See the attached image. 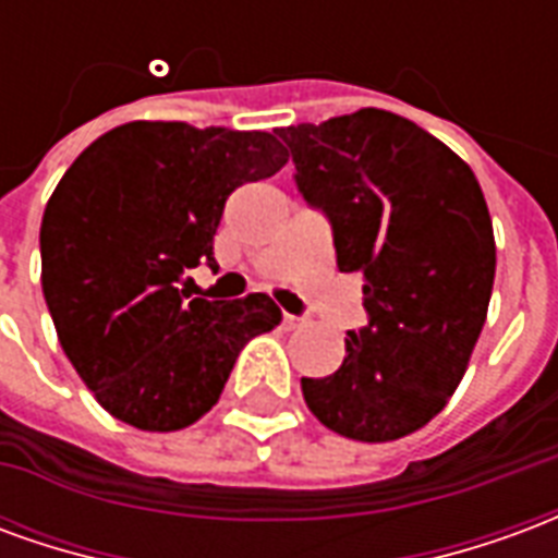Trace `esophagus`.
Masks as SVG:
<instances>
[{
    "label": "esophagus",
    "mask_w": 558,
    "mask_h": 558,
    "mask_svg": "<svg viewBox=\"0 0 558 558\" xmlns=\"http://www.w3.org/2000/svg\"><path fill=\"white\" fill-rule=\"evenodd\" d=\"M283 326L299 328V326H302V319H299V316H292V314H283Z\"/></svg>",
    "instance_id": "esophagus-1"
}]
</instances>
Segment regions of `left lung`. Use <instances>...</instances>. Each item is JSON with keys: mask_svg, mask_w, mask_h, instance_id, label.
<instances>
[{"mask_svg": "<svg viewBox=\"0 0 558 558\" xmlns=\"http://www.w3.org/2000/svg\"><path fill=\"white\" fill-rule=\"evenodd\" d=\"M304 203L331 223L340 271L364 278L367 326L331 376H302L328 430L391 442L442 410L487 319L496 244L475 172L403 116L364 107L280 128Z\"/></svg>", "mask_w": 558, "mask_h": 558, "instance_id": "left-lung-1", "label": "left lung"}]
</instances>
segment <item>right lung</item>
I'll use <instances>...</instances> for the list:
<instances>
[{"mask_svg": "<svg viewBox=\"0 0 558 558\" xmlns=\"http://www.w3.org/2000/svg\"><path fill=\"white\" fill-rule=\"evenodd\" d=\"M283 163L266 131L128 122L68 167L44 208L41 287L62 350L110 415L182 430L218 403L244 343L278 326L263 292L187 302L179 280L215 266L227 196Z\"/></svg>", "mask_w": 558, "mask_h": 558, "instance_id": "right-lung-1", "label": "right lung"}]
</instances>
